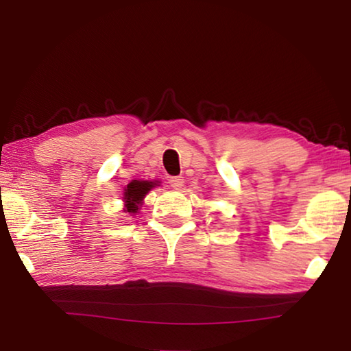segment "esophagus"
<instances>
[{"label":"esophagus","instance_id":"esophagus-1","mask_svg":"<svg viewBox=\"0 0 351 351\" xmlns=\"http://www.w3.org/2000/svg\"><path fill=\"white\" fill-rule=\"evenodd\" d=\"M169 184H170V186L173 187V189L180 190V189L184 186V178H182V176H173V178H170Z\"/></svg>","mask_w":351,"mask_h":351}]
</instances>
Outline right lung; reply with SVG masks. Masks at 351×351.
<instances>
[{
  "label": "right lung",
  "mask_w": 351,
  "mask_h": 351,
  "mask_svg": "<svg viewBox=\"0 0 351 351\" xmlns=\"http://www.w3.org/2000/svg\"><path fill=\"white\" fill-rule=\"evenodd\" d=\"M156 186H159V181L133 180L125 187V192H123V203H125V209L123 210L132 213V215L138 213L145 195Z\"/></svg>",
  "instance_id": "1"
}]
</instances>
